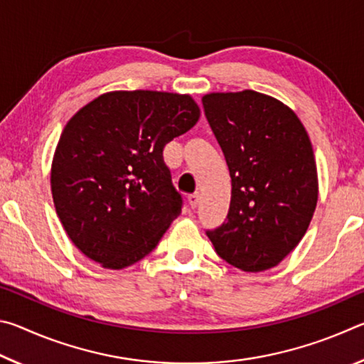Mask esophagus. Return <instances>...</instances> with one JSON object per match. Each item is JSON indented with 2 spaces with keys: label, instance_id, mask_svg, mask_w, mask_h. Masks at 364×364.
I'll use <instances>...</instances> for the list:
<instances>
[{
  "label": "esophagus",
  "instance_id": "34e87169",
  "mask_svg": "<svg viewBox=\"0 0 364 364\" xmlns=\"http://www.w3.org/2000/svg\"><path fill=\"white\" fill-rule=\"evenodd\" d=\"M188 202H189L191 208H196L197 205H199V202H200V196H199V193L189 194V196H188Z\"/></svg>",
  "mask_w": 364,
  "mask_h": 364
}]
</instances>
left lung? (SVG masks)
<instances>
[{
  "instance_id": "1",
  "label": "left lung",
  "mask_w": 364,
  "mask_h": 364,
  "mask_svg": "<svg viewBox=\"0 0 364 364\" xmlns=\"http://www.w3.org/2000/svg\"><path fill=\"white\" fill-rule=\"evenodd\" d=\"M202 104L232 186L225 223L207 236L232 267L273 268L297 247L316 208L310 138L294 110L257 91L210 93Z\"/></svg>"
}]
</instances>
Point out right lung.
I'll use <instances>...</instances> for the list:
<instances>
[{
  "mask_svg": "<svg viewBox=\"0 0 364 364\" xmlns=\"http://www.w3.org/2000/svg\"><path fill=\"white\" fill-rule=\"evenodd\" d=\"M199 115L188 95L136 90L96 97L67 122L51 191L60 223L82 254L122 269L156 249L183 207L164 147Z\"/></svg>",
  "mask_w": 364,
  "mask_h": 364,
  "instance_id": "obj_1",
  "label": "right lung"
}]
</instances>
